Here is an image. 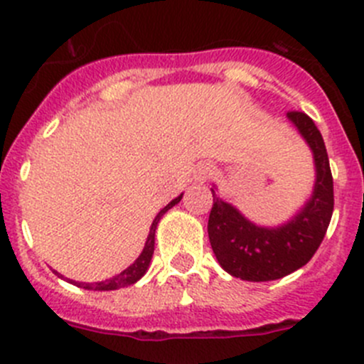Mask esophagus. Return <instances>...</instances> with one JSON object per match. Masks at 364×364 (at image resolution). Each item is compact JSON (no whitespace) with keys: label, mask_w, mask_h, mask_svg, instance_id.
<instances>
[{"label":"esophagus","mask_w":364,"mask_h":364,"mask_svg":"<svg viewBox=\"0 0 364 364\" xmlns=\"http://www.w3.org/2000/svg\"><path fill=\"white\" fill-rule=\"evenodd\" d=\"M211 174H213V168L209 167V165H199V167L196 168V172H193V179L199 183H204L211 178Z\"/></svg>","instance_id":"1"}]
</instances>
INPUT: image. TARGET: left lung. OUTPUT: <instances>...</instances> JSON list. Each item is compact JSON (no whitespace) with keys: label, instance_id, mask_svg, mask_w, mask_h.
<instances>
[{"label":"left lung","instance_id":"8db88e82","mask_svg":"<svg viewBox=\"0 0 364 364\" xmlns=\"http://www.w3.org/2000/svg\"><path fill=\"white\" fill-rule=\"evenodd\" d=\"M289 121L314 155L315 183L306 203L282 225L264 227L250 222L236 205L225 203L213 186L208 234L220 266L247 282H271L303 267L314 257L331 222L333 176L324 139L311 117L289 112Z\"/></svg>","mask_w":364,"mask_h":364}]
</instances>
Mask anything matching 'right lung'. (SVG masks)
Here are the masks:
<instances>
[{"instance_id":"add662e5","label":"right lung","mask_w":364,"mask_h":364,"mask_svg":"<svg viewBox=\"0 0 364 364\" xmlns=\"http://www.w3.org/2000/svg\"><path fill=\"white\" fill-rule=\"evenodd\" d=\"M181 199H183V193L181 196L176 197V199H172L164 209H160V213L155 216V220H153L151 229H149V234H148V240H146L141 255L135 259V262L132 264V266H128L127 269L121 271L119 274H116V277L109 278V280H105V282H95V284L75 282V280H70V278H65V280H67L68 284L77 285V287L86 289V291H116V289H123V287H128V285H134L135 282H139L142 277H144L146 271H148V267H149V262H151L153 252H155V232H156V227H159V222L161 220V216H164L165 213L172 208V205L178 204ZM54 273H56L60 278H63V274H60L58 271H54Z\"/></svg>"}]
</instances>
